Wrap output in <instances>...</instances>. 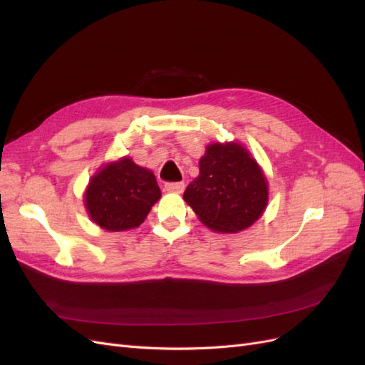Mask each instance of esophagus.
Listing matches in <instances>:
<instances>
[{
    "label": "esophagus",
    "instance_id": "1",
    "mask_svg": "<svg viewBox=\"0 0 365 365\" xmlns=\"http://www.w3.org/2000/svg\"><path fill=\"white\" fill-rule=\"evenodd\" d=\"M164 189L168 192H173V193H182L185 189L184 182H168L164 185Z\"/></svg>",
    "mask_w": 365,
    "mask_h": 365
}]
</instances>
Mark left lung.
<instances>
[{
  "instance_id": "8db88e82",
  "label": "left lung",
  "mask_w": 365,
  "mask_h": 365,
  "mask_svg": "<svg viewBox=\"0 0 365 365\" xmlns=\"http://www.w3.org/2000/svg\"><path fill=\"white\" fill-rule=\"evenodd\" d=\"M268 180L239 141L212 143L200 160V175L187 185L184 201L216 233H239L263 215Z\"/></svg>"
}]
</instances>
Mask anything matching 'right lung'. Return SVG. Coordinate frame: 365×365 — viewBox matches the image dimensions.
<instances>
[{"label": "right lung", "mask_w": 365, "mask_h": 365, "mask_svg": "<svg viewBox=\"0 0 365 365\" xmlns=\"http://www.w3.org/2000/svg\"><path fill=\"white\" fill-rule=\"evenodd\" d=\"M161 197L152 170L129 157L109 161L91 176L83 202L88 216L106 231H128L145 222Z\"/></svg>", "instance_id": "obj_1"}]
</instances>
